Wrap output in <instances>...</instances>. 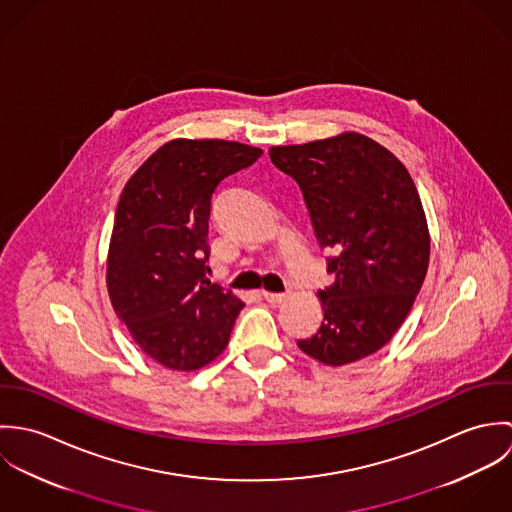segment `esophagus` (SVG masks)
<instances>
[{
	"label": "esophagus",
	"instance_id": "esophagus-1",
	"mask_svg": "<svg viewBox=\"0 0 512 512\" xmlns=\"http://www.w3.org/2000/svg\"><path fill=\"white\" fill-rule=\"evenodd\" d=\"M262 297H264L268 303L276 305V303H282L288 295H286V293L262 292Z\"/></svg>",
	"mask_w": 512,
	"mask_h": 512
}]
</instances>
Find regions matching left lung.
I'll use <instances>...</instances> for the list:
<instances>
[{
	"mask_svg": "<svg viewBox=\"0 0 512 512\" xmlns=\"http://www.w3.org/2000/svg\"><path fill=\"white\" fill-rule=\"evenodd\" d=\"M295 179L333 282L319 290L323 321L297 347L329 366L382 349L404 323L430 262V232L408 169L357 132L270 149Z\"/></svg>",
	"mask_w": 512,
	"mask_h": 512,
	"instance_id": "obj_1",
	"label": "left lung"
}]
</instances>
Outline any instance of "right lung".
<instances>
[{"label": "right lung", "instance_id": "1", "mask_svg": "<svg viewBox=\"0 0 512 512\" xmlns=\"http://www.w3.org/2000/svg\"><path fill=\"white\" fill-rule=\"evenodd\" d=\"M262 149L173 140L126 183L114 219L106 284L112 307L155 363L197 370L224 351L244 303L207 278L213 193Z\"/></svg>", "mask_w": 512, "mask_h": 512}]
</instances>
